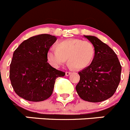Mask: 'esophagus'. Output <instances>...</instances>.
I'll list each match as a JSON object with an SVG mask.
<instances>
[{
	"instance_id": "esophagus-1",
	"label": "esophagus",
	"mask_w": 130,
	"mask_h": 130,
	"mask_svg": "<svg viewBox=\"0 0 130 130\" xmlns=\"http://www.w3.org/2000/svg\"><path fill=\"white\" fill-rule=\"evenodd\" d=\"M71 74V73L69 71H67L66 73H65V74H66V76H69L70 74Z\"/></svg>"
}]
</instances>
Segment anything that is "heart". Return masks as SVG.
<instances>
[{
	"instance_id": "b5f03b06",
	"label": "heart",
	"mask_w": 130,
	"mask_h": 130,
	"mask_svg": "<svg viewBox=\"0 0 130 130\" xmlns=\"http://www.w3.org/2000/svg\"><path fill=\"white\" fill-rule=\"evenodd\" d=\"M95 48L89 40L71 38L58 42L56 48L52 47L48 50L47 58L54 68H59L66 61L76 70L86 68L93 60Z\"/></svg>"
}]
</instances>
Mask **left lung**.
Listing matches in <instances>:
<instances>
[{"label":"left lung","mask_w":130,"mask_h":130,"mask_svg":"<svg viewBox=\"0 0 130 130\" xmlns=\"http://www.w3.org/2000/svg\"><path fill=\"white\" fill-rule=\"evenodd\" d=\"M95 48L92 63L78 73L80 81L76 90L81 99L101 102L115 93L120 81L122 67L117 54L97 37L86 36Z\"/></svg>","instance_id":"1"}]
</instances>
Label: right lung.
Segmentation results:
<instances>
[{
	"instance_id": "1",
	"label": "right lung",
	"mask_w": 130,
	"mask_h": 130,
	"mask_svg": "<svg viewBox=\"0 0 130 130\" xmlns=\"http://www.w3.org/2000/svg\"><path fill=\"white\" fill-rule=\"evenodd\" d=\"M56 40L55 36L38 35L24 40L14 51L10 79L20 97L35 102L46 100L52 94L56 78L65 76L48 63L47 54Z\"/></svg>"
}]
</instances>
